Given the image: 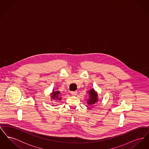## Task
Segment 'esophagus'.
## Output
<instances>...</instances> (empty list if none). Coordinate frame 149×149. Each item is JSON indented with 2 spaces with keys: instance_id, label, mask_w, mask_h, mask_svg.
I'll list each match as a JSON object with an SVG mask.
<instances>
[{
  "instance_id": "1",
  "label": "esophagus",
  "mask_w": 149,
  "mask_h": 149,
  "mask_svg": "<svg viewBox=\"0 0 149 149\" xmlns=\"http://www.w3.org/2000/svg\"><path fill=\"white\" fill-rule=\"evenodd\" d=\"M71 95L72 96H75L77 95V92L76 91H74V92H71Z\"/></svg>"
}]
</instances>
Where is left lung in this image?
<instances>
[{
  "label": "left lung",
  "mask_w": 149,
  "mask_h": 149,
  "mask_svg": "<svg viewBox=\"0 0 149 149\" xmlns=\"http://www.w3.org/2000/svg\"><path fill=\"white\" fill-rule=\"evenodd\" d=\"M88 93L89 94V99L87 100V103L88 105H93L98 100V94L96 92L94 89H91L90 91H89Z\"/></svg>",
  "instance_id": "left-lung-1"
}]
</instances>
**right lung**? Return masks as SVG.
<instances>
[{"instance_id":"1","label":"right lung","mask_w":149,"mask_h":149,"mask_svg":"<svg viewBox=\"0 0 149 149\" xmlns=\"http://www.w3.org/2000/svg\"><path fill=\"white\" fill-rule=\"evenodd\" d=\"M60 93L59 91H52V92L51 93V99H55V100H61V97H60Z\"/></svg>"}]
</instances>
